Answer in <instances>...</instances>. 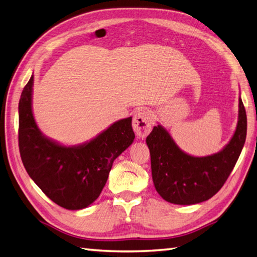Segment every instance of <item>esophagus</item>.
Returning <instances> with one entry per match:
<instances>
[{
  "mask_svg": "<svg viewBox=\"0 0 257 257\" xmlns=\"http://www.w3.org/2000/svg\"><path fill=\"white\" fill-rule=\"evenodd\" d=\"M152 124H154V118H152V113L149 110L141 109V110L136 112L133 127L138 137L145 138L150 133Z\"/></svg>",
  "mask_w": 257,
  "mask_h": 257,
  "instance_id": "34e87169",
  "label": "esophagus"
}]
</instances>
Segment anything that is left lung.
Masks as SVG:
<instances>
[{"mask_svg":"<svg viewBox=\"0 0 257 257\" xmlns=\"http://www.w3.org/2000/svg\"><path fill=\"white\" fill-rule=\"evenodd\" d=\"M247 118L238 99V120L232 139L217 154L193 157L179 148L161 124L147 137L151 172L157 192L173 204H196L212 198L225 183L246 139Z\"/></svg>","mask_w":257,"mask_h":257,"instance_id":"left-lung-1","label":"left lung"}]
</instances>
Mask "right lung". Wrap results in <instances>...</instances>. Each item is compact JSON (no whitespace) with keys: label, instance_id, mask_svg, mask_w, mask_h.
I'll use <instances>...</instances> for the list:
<instances>
[{"label":"right lung","instance_id":"add662e5","mask_svg":"<svg viewBox=\"0 0 257 257\" xmlns=\"http://www.w3.org/2000/svg\"><path fill=\"white\" fill-rule=\"evenodd\" d=\"M34 76L19 102V147L29 176L53 202L67 210L90 205L105 187L113 160L133 144V117L118 120L90 141L66 147L38 129L32 111Z\"/></svg>","mask_w":257,"mask_h":257}]
</instances>
